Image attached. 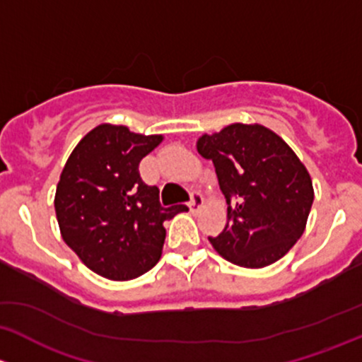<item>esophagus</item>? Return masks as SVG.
I'll return each instance as SVG.
<instances>
[{
    "instance_id": "esophagus-1",
    "label": "esophagus",
    "mask_w": 362,
    "mask_h": 362,
    "mask_svg": "<svg viewBox=\"0 0 362 362\" xmlns=\"http://www.w3.org/2000/svg\"><path fill=\"white\" fill-rule=\"evenodd\" d=\"M189 209H192V211H200V209L204 207V199H202V195H200L199 192H193L192 193V200H189Z\"/></svg>"
}]
</instances>
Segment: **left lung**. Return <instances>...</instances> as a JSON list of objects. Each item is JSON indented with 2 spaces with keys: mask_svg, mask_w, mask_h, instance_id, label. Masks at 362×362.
Listing matches in <instances>:
<instances>
[{
  "mask_svg": "<svg viewBox=\"0 0 362 362\" xmlns=\"http://www.w3.org/2000/svg\"><path fill=\"white\" fill-rule=\"evenodd\" d=\"M197 151L212 160L228 204L225 230L209 237L216 252L244 268L288 255L314 202L310 174L289 144L264 125L232 124L200 136Z\"/></svg>",
  "mask_w": 362,
  "mask_h": 362,
  "instance_id": "obj_1",
  "label": "left lung"
}]
</instances>
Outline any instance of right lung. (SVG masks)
Listing matches in <instances>:
<instances>
[{"mask_svg": "<svg viewBox=\"0 0 362 362\" xmlns=\"http://www.w3.org/2000/svg\"><path fill=\"white\" fill-rule=\"evenodd\" d=\"M163 136L100 124L71 151L55 192L62 240L92 272L110 281L146 274L162 256L165 228L186 206L162 207L158 188L139 176V162Z\"/></svg>", "mask_w": 362, "mask_h": 362, "instance_id": "1", "label": "right lung"}]
</instances>
